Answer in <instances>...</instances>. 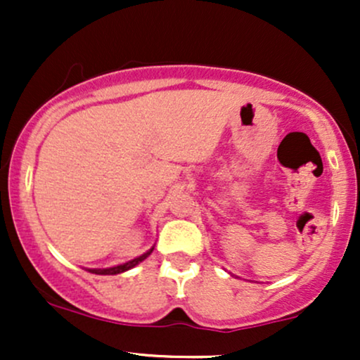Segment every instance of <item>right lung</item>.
Wrapping results in <instances>:
<instances>
[{"mask_svg": "<svg viewBox=\"0 0 360 360\" xmlns=\"http://www.w3.org/2000/svg\"><path fill=\"white\" fill-rule=\"evenodd\" d=\"M152 250H154V247L152 249H148L146 254L139 255V257L128 260L125 264H120V266H115V267H108V269H88L89 272H93V274H100V276H113V274H120V272H125L128 269H131V267H135L137 264L142 262V260H146L148 255L152 254Z\"/></svg>", "mask_w": 360, "mask_h": 360, "instance_id": "1", "label": "right lung"}]
</instances>
